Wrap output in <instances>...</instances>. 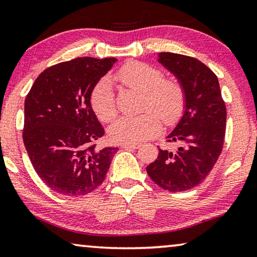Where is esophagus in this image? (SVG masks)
I'll list each match as a JSON object with an SVG mask.
<instances>
[{
  "label": "esophagus",
  "mask_w": 257,
  "mask_h": 257,
  "mask_svg": "<svg viewBox=\"0 0 257 257\" xmlns=\"http://www.w3.org/2000/svg\"><path fill=\"white\" fill-rule=\"evenodd\" d=\"M121 148L124 150H136L140 148V145L138 144H121Z\"/></svg>",
  "instance_id": "obj_1"
}]
</instances>
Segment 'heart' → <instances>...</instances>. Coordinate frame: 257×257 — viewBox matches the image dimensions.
I'll use <instances>...</instances> for the list:
<instances>
[{"instance_id":"obj_1","label":"heart","mask_w":257,"mask_h":257,"mask_svg":"<svg viewBox=\"0 0 257 257\" xmlns=\"http://www.w3.org/2000/svg\"><path fill=\"white\" fill-rule=\"evenodd\" d=\"M112 81L143 93L144 111H156L166 123L176 121L184 108L185 93L181 83L164 79L162 72L149 64L129 62L114 73ZM90 103L101 121L113 119L116 106L108 80H100L93 87ZM155 113L146 112L137 116L119 117L109 125V138L121 144H136L150 140L161 129V121Z\"/></svg>"}]
</instances>
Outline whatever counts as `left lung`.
<instances>
[{"label": "left lung", "instance_id": "8db88e82", "mask_svg": "<svg viewBox=\"0 0 257 257\" xmlns=\"http://www.w3.org/2000/svg\"><path fill=\"white\" fill-rule=\"evenodd\" d=\"M157 60L181 83L185 104L167 135L177 150H159L146 172L162 189L182 192L201 183L216 164L225 135V104L217 76L200 60L173 52H160Z\"/></svg>", "mask_w": 257, "mask_h": 257}]
</instances>
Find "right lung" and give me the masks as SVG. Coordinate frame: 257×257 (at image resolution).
<instances>
[{"label": "right lung", "instance_id": "add662e5", "mask_svg": "<svg viewBox=\"0 0 257 257\" xmlns=\"http://www.w3.org/2000/svg\"><path fill=\"white\" fill-rule=\"evenodd\" d=\"M116 60L59 63L41 73L28 92L24 144L36 174L57 193L82 197L105 180L117 148L97 149L104 129L90 96Z\"/></svg>", "mask_w": 257, "mask_h": 257}]
</instances>
